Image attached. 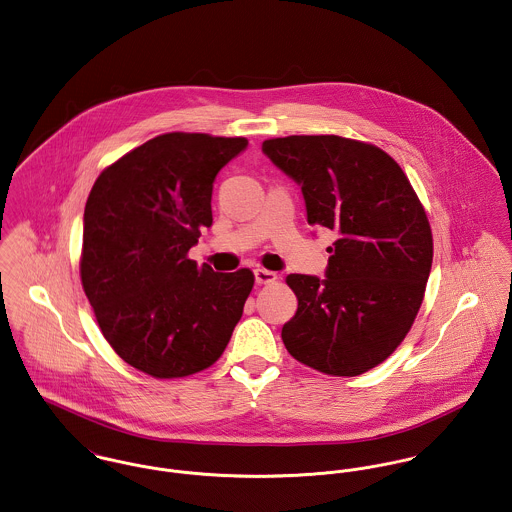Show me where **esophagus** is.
I'll return each mask as SVG.
<instances>
[{
    "label": "esophagus",
    "instance_id": "34e87169",
    "mask_svg": "<svg viewBox=\"0 0 512 512\" xmlns=\"http://www.w3.org/2000/svg\"><path fill=\"white\" fill-rule=\"evenodd\" d=\"M253 275H255L257 284H269V282H275L276 280V273L267 271V269H255Z\"/></svg>",
    "mask_w": 512,
    "mask_h": 512
}]
</instances>
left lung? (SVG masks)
I'll return each mask as SVG.
<instances>
[{
	"label": "left lung",
	"mask_w": 512,
	"mask_h": 512,
	"mask_svg": "<svg viewBox=\"0 0 512 512\" xmlns=\"http://www.w3.org/2000/svg\"><path fill=\"white\" fill-rule=\"evenodd\" d=\"M263 154L304 195L308 222L333 230L325 278L288 275L298 310L282 327L296 360L358 376L394 353L421 308L433 265L427 214L386 152L341 136H286Z\"/></svg>",
	"instance_id": "left-lung-1"
}]
</instances>
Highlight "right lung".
<instances>
[{"instance_id": "obj_1", "label": "right lung", "mask_w": 512, "mask_h": 512, "mask_svg": "<svg viewBox=\"0 0 512 512\" xmlns=\"http://www.w3.org/2000/svg\"><path fill=\"white\" fill-rule=\"evenodd\" d=\"M245 138L169 132L107 167L83 212L81 284L97 323L130 366L183 378L230 343L253 273L187 259L212 226V183Z\"/></svg>"}]
</instances>
